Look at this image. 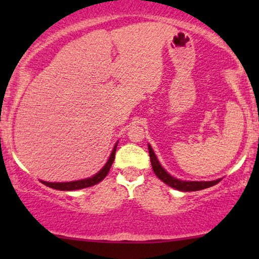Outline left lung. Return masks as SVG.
<instances>
[{
  "mask_svg": "<svg viewBox=\"0 0 259 259\" xmlns=\"http://www.w3.org/2000/svg\"><path fill=\"white\" fill-rule=\"evenodd\" d=\"M148 152H150V159L151 164H152V169L154 174L157 175V178H159L163 183H165L167 185L174 187V189L180 190V191H198V190L207 189L215 184H218L221 179L214 180V181H183L179 179H175V178L169 175L164 169L162 168V165L159 164L158 159H157L156 154L153 153V150L148 145Z\"/></svg>",
  "mask_w": 259,
  "mask_h": 259,
  "instance_id": "obj_1",
  "label": "left lung"
}]
</instances>
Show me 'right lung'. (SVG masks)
<instances>
[{
    "instance_id": "1",
    "label": "right lung",
    "mask_w": 259,
    "mask_h": 259,
    "mask_svg": "<svg viewBox=\"0 0 259 259\" xmlns=\"http://www.w3.org/2000/svg\"><path fill=\"white\" fill-rule=\"evenodd\" d=\"M115 150H117V145H115L114 148H113L111 157H109L108 162L106 163V165L103 167L97 174H95L94 177L89 178V179L84 180H78V181H69V183H47V181H42L46 186L52 187V189L61 190V191H72V190H79V189H85V187H90L99 184L100 181H102L108 174L109 169H111L113 160H114L115 157Z\"/></svg>"
}]
</instances>
